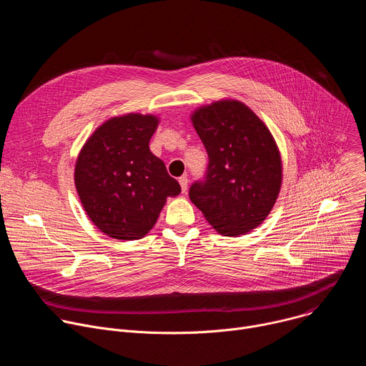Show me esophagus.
I'll list each match as a JSON object with an SVG mask.
<instances>
[{
  "mask_svg": "<svg viewBox=\"0 0 366 366\" xmlns=\"http://www.w3.org/2000/svg\"><path fill=\"white\" fill-rule=\"evenodd\" d=\"M179 185H181L182 192H185L187 188H188V177H187V175H182V177L179 178Z\"/></svg>",
  "mask_w": 366,
  "mask_h": 366,
  "instance_id": "34e87169",
  "label": "esophagus"
}]
</instances>
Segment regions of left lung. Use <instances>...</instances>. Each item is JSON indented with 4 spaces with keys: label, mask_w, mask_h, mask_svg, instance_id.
Instances as JSON below:
<instances>
[{
    "label": "left lung",
    "mask_w": 366,
    "mask_h": 366,
    "mask_svg": "<svg viewBox=\"0 0 366 366\" xmlns=\"http://www.w3.org/2000/svg\"><path fill=\"white\" fill-rule=\"evenodd\" d=\"M191 122L208 154L189 199L223 236L252 232L268 217L282 184V161L267 124L237 99L197 109Z\"/></svg>",
    "instance_id": "left-lung-1"
}]
</instances>
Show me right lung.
Segmentation results:
<instances>
[{"mask_svg": "<svg viewBox=\"0 0 366 366\" xmlns=\"http://www.w3.org/2000/svg\"><path fill=\"white\" fill-rule=\"evenodd\" d=\"M159 119L129 113L104 122L84 143L75 187L89 220L117 240H137L158 220L181 187L149 149Z\"/></svg>", "mask_w": 366, "mask_h": 366, "instance_id": "add662e5", "label": "right lung"}]
</instances>
